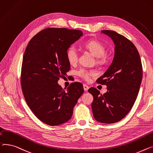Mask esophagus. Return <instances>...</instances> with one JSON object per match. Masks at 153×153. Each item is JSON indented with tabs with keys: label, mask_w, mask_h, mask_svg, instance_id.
<instances>
[{
	"label": "esophagus",
	"mask_w": 153,
	"mask_h": 153,
	"mask_svg": "<svg viewBox=\"0 0 153 153\" xmlns=\"http://www.w3.org/2000/svg\"><path fill=\"white\" fill-rule=\"evenodd\" d=\"M83 88L85 91H88V89H89V86L88 85H86V84L83 85Z\"/></svg>",
	"instance_id": "esophagus-1"
}]
</instances>
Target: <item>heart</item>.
I'll return each instance as SVG.
<instances>
[{
  "label": "heart",
  "instance_id": "1",
  "mask_svg": "<svg viewBox=\"0 0 153 153\" xmlns=\"http://www.w3.org/2000/svg\"><path fill=\"white\" fill-rule=\"evenodd\" d=\"M85 47L90 51L94 56L97 57L100 63H103L105 57L104 53L105 48L104 45L97 40H89L85 44ZM66 57L70 64H75L78 59V52L75 45H71L66 51ZM76 74L85 80H89L91 77L96 75V71L94 70H88L85 68H81L76 71Z\"/></svg>",
  "mask_w": 153,
  "mask_h": 153
}]
</instances>
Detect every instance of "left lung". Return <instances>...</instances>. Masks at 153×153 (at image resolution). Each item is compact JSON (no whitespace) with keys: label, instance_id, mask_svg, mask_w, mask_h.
Listing matches in <instances>:
<instances>
[{"label":"left lung","instance_id":"left-lung-1","mask_svg":"<svg viewBox=\"0 0 153 153\" xmlns=\"http://www.w3.org/2000/svg\"><path fill=\"white\" fill-rule=\"evenodd\" d=\"M101 32L110 36L115 44L111 65L96 82L107 86L104 94L95 88L88 92L93 96L91 104L96 120L105 123L117 122L130 112L137 97L143 76L140 56L133 43L111 30Z\"/></svg>","mask_w":153,"mask_h":153}]
</instances>
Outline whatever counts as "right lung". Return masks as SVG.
Listing matches in <instances>:
<instances>
[{
	"instance_id": "1",
	"label": "right lung",
	"mask_w": 153,
	"mask_h": 153,
	"mask_svg": "<svg viewBox=\"0 0 153 153\" xmlns=\"http://www.w3.org/2000/svg\"><path fill=\"white\" fill-rule=\"evenodd\" d=\"M82 35L78 30L48 28L34 35L25 49L20 78L25 100L36 117L51 126L71 119L84 92L79 82L71 83L67 89L57 83L70 69L67 49Z\"/></svg>"
}]
</instances>
